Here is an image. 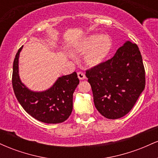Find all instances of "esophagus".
Segmentation results:
<instances>
[{
    "label": "esophagus",
    "mask_w": 158,
    "mask_h": 158,
    "mask_svg": "<svg viewBox=\"0 0 158 158\" xmlns=\"http://www.w3.org/2000/svg\"><path fill=\"white\" fill-rule=\"evenodd\" d=\"M77 76H78V78H79V79H81V80H82V79H84L85 78V73H83L82 71L77 72Z\"/></svg>",
    "instance_id": "esophagus-1"
}]
</instances>
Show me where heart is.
Masks as SVG:
<instances>
[{
	"mask_svg": "<svg viewBox=\"0 0 158 158\" xmlns=\"http://www.w3.org/2000/svg\"><path fill=\"white\" fill-rule=\"evenodd\" d=\"M111 44V40L108 35L93 34L81 40L75 50L78 52H85V61L88 64L94 66L105 60L109 53Z\"/></svg>",
	"mask_w": 158,
	"mask_h": 158,
	"instance_id": "1",
	"label": "heart"
}]
</instances>
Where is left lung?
Listing matches in <instances>:
<instances>
[{
    "label": "left lung",
    "instance_id": "8db88e82",
    "mask_svg": "<svg viewBox=\"0 0 158 158\" xmlns=\"http://www.w3.org/2000/svg\"><path fill=\"white\" fill-rule=\"evenodd\" d=\"M96 108L108 119L124 117L132 109L146 85L142 56L127 41L114 57L86 70Z\"/></svg>",
    "mask_w": 158,
    "mask_h": 158
}]
</instances>
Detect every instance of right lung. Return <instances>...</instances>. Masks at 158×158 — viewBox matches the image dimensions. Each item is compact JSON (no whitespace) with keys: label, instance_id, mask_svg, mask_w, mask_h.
I'll use <instances>...</instances> for the list:
<instances>
[{"label":"right lung","instance_id":"add662e5","mask_svg":"<svg viewBox=\"0 0 158 158\" xmlns=\"http://www.w3.org/2000/svg\"><path fill=\"white\" fill-rule=\"evenodd\" d=\"M23 46L15 55L12 83L18 101L33 118L44 123H60L73 110V94L79 80L76 72L59 77L52 88L44 92H33L21 83L19 75V58Z\"/></svg>","mask_w":158,"mask_h":158}]
</instances>
